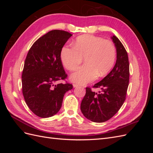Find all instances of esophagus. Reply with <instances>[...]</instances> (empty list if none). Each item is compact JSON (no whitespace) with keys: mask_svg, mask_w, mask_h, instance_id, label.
I'll return each instance as SVG.
<instances>
[{"mask_svg":"<svg viewBox=\"0 0 153 153\" xmlns=\"http://www.w3.org/2000/svg\"><path fill=\"white\" fill-rule=\"evenodd\" d=\"M73 87H76L78 86H79V85L77 84H73Z\"/></svg>","mask_w":153,"mask_h":153,"instance_id":"esophagus-1","label":"esophagus"}]
</instances>
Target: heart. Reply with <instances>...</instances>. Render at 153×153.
Instances as JSON below:
<instances>
[{
	"label": "heart",
	"mask_w": 153,
	"mask_h": 153,
	"mask_svg": "<svg viewBox=\"0 0 153 153\" xmlns=\"http://www.w3.org/2000/svg\"><path fill=\"white\" fill-rule=\"evenodd\" d=\"M115 57L116 50L111 41L89 34L78 37L73 46H64L61 52L63 65L69 71L76 69L84 58L85 65L70 77L71 81L80 84L106 75L113 67Z\"/></svg>",
	"instance_id": "b5f03b06"
}]
</instances>
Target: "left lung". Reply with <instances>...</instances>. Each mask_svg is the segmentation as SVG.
Returning <instances> with one entry per match:
<instances>
[{"label":"left lung","instance_id":"left-lung-1","mask_svg":"<svg viewBox=\"0 0 153 153\" xmlns=\"http://www.w3.org/2000/svg\"><path fill=\"white\" fill-rule=\"evenodd\" d=\"M111 38L116 47V63L112 70L93 86L100 88L101 91L95 92L86 87V93L80 105L84 116L95 123L108 121L118 112L126 100L129 85L128 53L116 36H113Z\"/></svg>","mask_w":153,"mask_h":153}]
</instances>
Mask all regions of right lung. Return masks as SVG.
Here are the masks:
<instances>
[{
	"mask_svg": "<svg viewBox=\"0 0 153 153\" xmlns=\"http://www.w3.org/2000/svg\"><path fill=\"white\" fill-rule=\"evenodd\" d=\"M71 36L64 30H51L36 41L27 55L22 75V93L30 110L39 117L56 114L64 94L73 89L67 82L56 84L68 76L61 52Z\"/></svg>",
	"mask_w": 153,
	"mask_h": 153,
	"instance_id": "add662e5",
	"label": "right lung"
}]
</instances>
